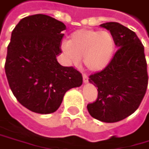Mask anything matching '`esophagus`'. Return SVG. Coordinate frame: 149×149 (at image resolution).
Wrapping results in <instances>:
<instances>
[{
	"instance_id": "1",
	"label": "esophagus",
	"mask_w": 149,
	"mask_h": 149,
	"mask_svg": "<svg viewBox=\"0 0 149 149\" xmlns=\"http://www.w3.org/2000/svg\"><path fill=\"white\" fill-rule=\"evenodd\" d=\"M83 82L84 83H88V77L87 74H83Z\"/></svg>"
}]
</instances>
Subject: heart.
<instances>
[{
  "label": "heart",
  "mask_w": 149,
  "mask_h": 149,
  "mask_svg": "<svg viewBox=\"0 0 149 149\" xmlns=\"http://www.w3.org/2000/svg\"><path fill=\"white\" fill-rule=\"evenodd\" d=\"M62 48L73 64H78L83 58L87 69L100 71L111 61L115 41L107 31L82 28L73 32L68 43L62 45Z\"/></svg>",
  "instance_id": "1"
}]
</instances>
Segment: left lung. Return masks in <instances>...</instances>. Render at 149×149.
I'll use <instances>...</instances> for the list:
<instances>
[{"mask_svg": "<svg viewBox=\"0 0 149 149\" xmlns=\"http://www.w3.org/2000/svg\"><path fill=\"white\" fill-rule=\"evenodd\" d=\"M100 26L110 30L119 49L104 70L89 76L98 95L87 107L93 118L116 123L132 114L143 100L148 83L147 61L135 32L117 22Z\"/></svg>", "mask_w": 149, "mask_h": 149, "instance_id": "1", "label": "left lung"}]
</instances>
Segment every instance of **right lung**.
Wrapping results in <instances>:
<instances>
[{"label":"right lung","instance_id":"1","mask_svg":"<svg viewBox=\"0 0 149 149\" xmlns=\"http://www.w3.org/2000/svg\"><path fill=\"white\" fill-rule=\"evenodd\" d=\"M65 29L62 22L36 14L22 19L11 33L5 73L17 100L34 113L55 112L65 93L82 84L79 70L56 59Z\"/></svg>","mask_w":149,"mask_h":149}]
</instances>
